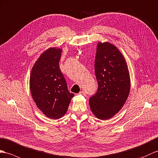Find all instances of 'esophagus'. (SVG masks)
I'll use <instances>...</instances> for the list:
<instances>
[{"instance_id":"obj_1","label":"esophagus","mask_w":158,"mask_h":158,"mask_svg":"<svg viewBox=\"0 0 158 158\" xmlns=\"http://www.w3.org/2000/svg\"><path fill=\"white\" fill-rule=\"evenodd\" d=\"M79 94H81V95H83V96H86V93L85 91L82 90V91L79 92Z\"/></svg>"}]
</instances>
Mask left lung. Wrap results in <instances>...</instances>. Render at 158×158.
<instances>
[{
  "label": "left lung",
  "instance_id": "obj_1",
  "mask_svg": "<svg viewBox=\"0 0 158 158\" xmlns=\"http://www.w3.org/2000/svg\"><path fill=\"white\" fill-rule=\"evenodd\" d=\"M94 71L97 92L89 99L90 109L101 120L113 117L123 106L130 91L128 66L119 49L109 42H99Z\"/></svg>",
  "mask_w": 158,
  "mask_h": 158
}]
</instances>
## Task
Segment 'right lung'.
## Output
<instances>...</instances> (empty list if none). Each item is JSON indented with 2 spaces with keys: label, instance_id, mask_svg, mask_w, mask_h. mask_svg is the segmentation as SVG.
Segmentation results:
<instances>
[{
  "label": "right lung",
  "instance_id": "right-lung-1",
  "mask_svg": "<svg viewBox=\"0 0 158 158\" xmlns=\"http://www.w3.org/2000/svg\"><path fill=\"white\" fill-rule=\"evenodd\" d=\"M62 50L50 48L42 53L31 72L29 85L37 106L46 117H62L67 112L74 94L68 91L59 61Z\"/></svg>",
  "mask_w": 158,
  "mask_h": 158
}]
</instances>
